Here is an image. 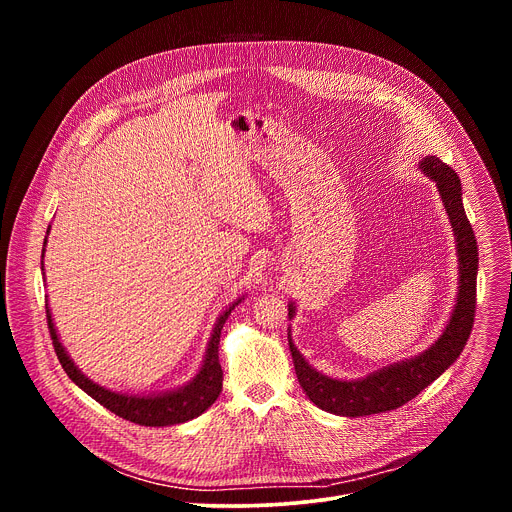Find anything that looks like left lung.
I'll return each mask as SVG.
<instances>
[{"label": "left lung", "instance_id": "obj_1", "mask_svg": "<svg viewBox=\"0 0 512 512\" xmlns=\"http://www.w3.org/2000/svg\"><path fill=\"white\" fill-rule=\"evenodd\" d=\"M419 170L435 182L456 239L458 291L454 310L440 338H437L427 350L411 358L393 362L389 367L369 373L367 377L352 381L332 379L316 371L298 350L294 340H291L289 328V352L291 358H294L298 381L308 399L328 413L342 417H364L373 413H385L405 405L452 367L470 338L476 308L478 245L472 225L464 212L462 184L458 174L435 156L421 158ZM287 316L289 320H294V302L287 304Z\"/></svg>", "mask_w": 512, "mask_h": 512}]
</instances>
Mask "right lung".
<instances>
[{
  "label": "right lung",
  "instance_id": "1",
  "mask_svg": "<svg viewBox=\"0 0 512 512\" xmlns=\"http://www.w3.org/2000/svg\"><path fill=\"white\" fill-rule=\"evenodd\" d=\"M48 233H50V227H48L46 235ZM44 251H46V239H44L42 259H44ZM42 269H44V261H42ZM243 300H245V296H241L239 300L229 304V308L216 318V324L208 338L206 352H204L198 373L182 387L162 391V393H150V395L119 393V391H111L107 387L93 383L87 375L81 373L75 360L68 356L66 348L62 346V342L56 334V326H54L52 312H50L48 304H46V318H48V328H50L56 356L62 364L64 373L68 375V379L72 383L81 387L97 403H101L103 407H107L109 411H113L115 415H119L127 421H133V423L145 425V427H166V425L186 423V421L202 415L216 401V397L221 395L223 369H221V362H218V342H221V330H223L227 318L231 316L235 306H239Z\"/></svg>",
  "mask_w": 512,
  "mask_h": 512
}]
</instances>
